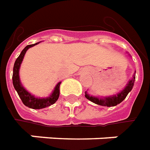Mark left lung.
Segmentation results:
<instances>
[{"instance_id":"obj_1","label":"left lung","mask_w":150,"mask_h":150,"mask_svg":"<svg viewBox=\"0 0 150 150\" xmlns=\"http://www.w3.org/2000/svg\"><path fill=\"white\" fill-rule=\"evenodd\" d=\"M136 75H133V77L132 78L131 81H129V82L128 85L126 86V87L124 88V90L121 91L120 93H119L118 94L111 96V97L104 98H99L97 97H93V96H90L89 94H87L86 92L85 93V96L86 98L87 99H89L91 101L92 103H94L98 105H100V106H103V107H115L119 103H120L121 102L125 99V98L127 97V95L128 93L130 92L133 87L134 85L135 79H136Z\"/></svg>"}]
</instances>
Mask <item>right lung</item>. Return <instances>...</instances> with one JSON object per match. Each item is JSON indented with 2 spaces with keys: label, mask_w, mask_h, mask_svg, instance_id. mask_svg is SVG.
<instances>
[{
  "label": "right lung",
  "mask_w": 150,
  "mask_h": 150,
  "mask_svg": "<svg viewBox=\"0 0 150 150\" xmlns=\"http://www.w3.org/2000/svg\"><path fill=\"white\" fill-rule=\"evenodd\" d=\"M39 43H36L35 44H30L27 46L22 50L21 54L15 60V63L13 65V87L18 92L19 97L21 98V100L23 103V104L26 107L32 108V109H42L45 108L47 107H49L51 105H52L56 103L59 95H60V85L61 82H59L55 87V90L52 92V94L50 95V97L46 98H38L34 97L33 95L28 93L23 87L22 84L20 82L19 79V69L20 65L22 64V61L23 60V57L25 56V53L26 51L29 49L30 47L35 46L36 44Z\"/></svg>",
  "instance_id": "right-lung-1"
}]
</instances>
